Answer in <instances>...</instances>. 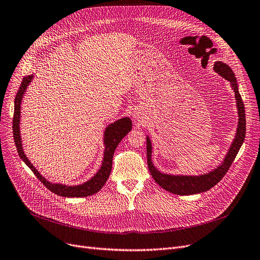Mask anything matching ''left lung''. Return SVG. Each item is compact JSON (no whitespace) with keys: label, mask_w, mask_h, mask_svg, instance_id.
I'll list each match as a JSON object with an SVG mask.
<instances>
[{"label":"left lung","mask_w":260,"mask_h":260,"mask_svg":"<svg viewBox=\"0 0 260 260\" xmlns=\"http://www.w3.org/2000/svg\"><path fill=\"white\" fill-rule=\"evenodd\" d=\"M214 71L217 72L221 77L231 83V86L235 92L237 108H238V128L236 138L232 144V146L228 150L224 161L221 165L217 166L215 170L209 172L204 175L200 176H179V175H169L163 174L159 172L154 168L152 161H151V142L150 139L147 137L146 140V146H147V164L149 172L152 176L154 181L157 182L161 188L169 191L171 193L177 194V195H192L202 193L210 190L211 188L219 182L230 170L232 163L234 162L236 155L242 146L245 138V131H246V123H245V110L244 105L241 98L240 92L238 90L237 80L235 74L233 72L232 68L222 63V61H216L213 67Z\"/></svg>","instance_id":"left-lung-1"}]
</instances>
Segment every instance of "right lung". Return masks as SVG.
<instances>
[{
	"mask_svg": "<svg viewBox=\"0 0 260 260\" xmlns=\"http://www.w3.org/2000/svg\"><path fill=\"white\" fill-rule=\"evenodd\" d=\"M33 75L24 77L21 85H20L17 95L15 98V111H14V119H13V132H14V140L16 147L19 153V157L23 160V162L32 170L36 177L45 184L46 188H48L51 192L54 194H57L59 196L64 197H86L90 196L92 194H96L105 183L107 182L109 176L111 174L112 170V161L114 151H115L117 145L120 143V141L127 136V133L132 129V122L129 117H124L121 119H118L117 121L109 124L108 128L105 131V157H103V161L101 164L100 170L96 173L94 177H91L88 181L79 184V185H65L60 183H52L49 182L45 177H43L39 174V172L34 168V165L29 162L27 157L25 155L22 143H21V137H20V109H21V100L23 97V94L25 92L27 85L33 80Z\"/></svg>",
	"mask_w": 260,
	"mask_h": 260,
	"instance_id": "1",
	"label": "right lung"
}]
</instances>
